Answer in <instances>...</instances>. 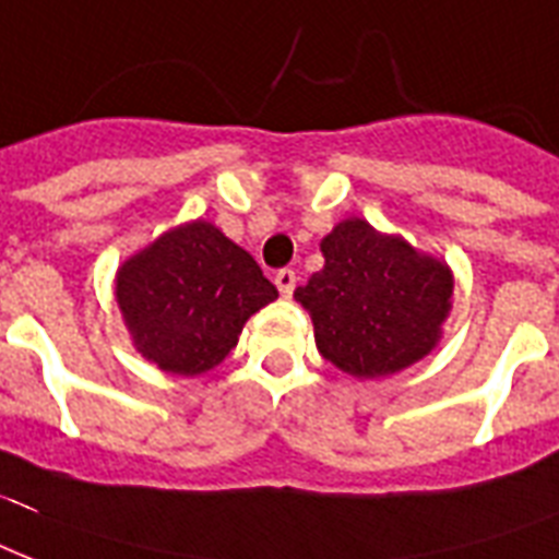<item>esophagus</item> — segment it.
<instances>
[{"mask_svg": "<svg viewBox=\"0 0 559 559\" xmlns=\"http://www.w3.org/2000/svg\"><path fill=\"white\" fill-rule=\"evenodd\" d=\"M274 283H276V288H280V294H283V297H292L294 285H297V274H294L292 267H283V271H276Z\"/></svg>", "mask_w": 559, "mask_h": 559, "instance_id": "obj_1", "label": "esophagus"}]
</instances>
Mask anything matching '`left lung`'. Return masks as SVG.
I'll use <instances>...</instances> for the list:
<instances>
[{
	"instance_id": "obj_1",
	"label": "left lung",
	"mask_w": 559,
	"mask_h": 559,
	"mask_svg": "<svg viewBox=\"0 0 559 559\" xmlns=\"http://www.w3.org/2000/svg\"><path fill=\"white\" fill-rule=\"evenodd\" d=\"M320 253L323 267L294 297L311 314L326 361L356 379H382L440 344L455 292L443 259L365 218L338 221Z\"/></svg>"
}]
</instances>
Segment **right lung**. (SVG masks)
<instances>
[{
  "mask_svg": "<svg viewBox=\"0 0 559 559\" xmlns=\"http://www.w3.org/2000/svg\"><path fill=\"white\" fill-rule=\"evenodd\" d=\"M276 297L257 259L203 218L177 224L116 271V302L131 344L175 376L218 367L250 314Z\"/></svg>",
  "mask_w": 559,
  "mask_h": 559,
  "instance_id": "right-lung-1",
  "label": "right lung"
}]
</instances>
